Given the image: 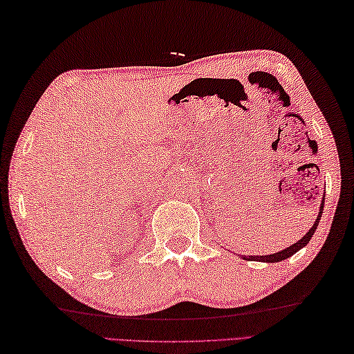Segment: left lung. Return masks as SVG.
Masks as SVG:
<instances>
[{
	"instance_id": "left-lung-1",
	"label": "left lung",
	"mask_w": 354,
	"mask_h": 354,
	"mask_svg": "<svg viewBox=\"0 0 354 354\" xmlns=\"http://www.w3.org/2000/svg\"><path fill=\"white\" fill-rule=\"evenodd\" d=\"M322 209H324V200H322V203H321V206H319V215H318V218H316V221H315V225L312 226V229L308 230V232L301 238L299 241H297L295 244H292V246H288L287 249H284V250H281V252H277V254H272V255H264V257H261V255H257V257H252V255H249V257H244V259H249V261H264V263H278V261H283V259H286V258H288V257H292L293 254H297V252L299 250V249H302L306 246V244L312 240V236H313V234H315V230H316V227H318V225H319V220H321V215H322Z\"/></svg>"
}]
</instances>
